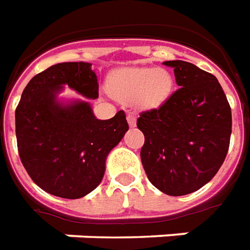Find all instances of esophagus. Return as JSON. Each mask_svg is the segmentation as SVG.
Listing matches in <instances>:
<instances>
[{
    "label": "esophagus",
    "mask_w": 250,
    "mask_h": 250,
    "mask_svg": "<svg viewBox=\"0 0 250 250\" xmlns=\"http://www.w3.org/2000/svg\"><path fill=\"white\" fill-rule=\"evenodd\" d=\"M127 122H128L130 127H134L135 123H137V119H135V116H134L132 113H128V115H127Z\"/></svg>",
    "instance_id": "obj_1"
}]
</instances>
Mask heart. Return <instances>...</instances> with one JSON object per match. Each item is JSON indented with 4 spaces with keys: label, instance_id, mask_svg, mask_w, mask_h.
I'll return each instance as SVG.
<instances>
[{
    "label": "heart",
    "instance_id": "1",
    "mask_svg": "<svg viewBox=\"0 0 250 250\" xmlns=\"http://www.w3.org/2000/svg\"><path fill=\"white\" fill-rule=\"evenodd\" d=\"M108 87L122 101H134L138 98L141 106L157 108L171 94L174 78L163 68H122L109 76Z\"/></svg>",
    "mask_w": 250,
    "mask_h": 250
}]
</instances>
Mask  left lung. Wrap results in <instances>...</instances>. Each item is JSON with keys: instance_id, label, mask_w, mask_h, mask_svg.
Instances as JSON below:
<instances>
[{"instance_id": "obj_1", "label": "left lung", "mask_w": 250, "mask_h": 250, "mask_svg": "<svg viewBox=\"0 0 250 250\" xmlns=\"http://www.w3.org/2000/svg\"><path fill=\"white\" fill-rule=\"evenodd\" d=\"M174 68L178 90L159 108L141 112V160L153 186L168 196L201 189L222 167L231 135V108L215 76L188 61Z\"/></svg>"}]
</instances>
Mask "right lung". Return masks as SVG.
I'll list each match as a JSON object with an SVG mask.
<instances>
[{
  "instance_id": "1",
  "label": "right lung",
  "mask_w": 250,
  "mask_h": 250,
  "mask_svg": "<svg viewBox=\"0 0 250 250\" xmlns=\"http://www.w3.org/2000/svg\"><path fill=\"white\" fill-rule=\"evenodd\" d=\"M68 84L87 98L98 97L89 62H60L35 75L23 90L16 112L20 160L34 183L49 194L75 200L103 181L106 156L128 130L125 113L94 118L89 103L61 105L56 94Z\"/></svg>"
}]
</instances>
